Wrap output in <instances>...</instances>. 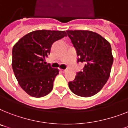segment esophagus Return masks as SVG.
<instances>
[{
    "instance_id": "1",
    "label": "esophagus",
    "mask_w": 128,
    "mask_h": 128,
    "mask_svg": "<svg viewBox=\"0 0 128 128\" xmlns=\"http://www.w3.org/2000/svg\"><path fill=\"white\" fill-rule=\"evenodd\" d=\"M61 70V71H62V72H65L66 71V69H61V70Z\"/></svg>"
}]
</instances>
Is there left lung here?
Segmentation results:
<instances>
[{"label": "left lung", "instance_id": "1", "mask_svg": "<svg viewBox=\"0 0 128 128\" xmlns=\"http://www.w3.org/2000/svg\"><path fill=\"white\" fill-rule=\"evenodd\" d=\"M75 48L78 62L84 63L68 86L74 94L89 98L98 94L108 80L113 63L110 44L99 34L90 30H66Z\"/></svg>", "mask_w": 128, "mask_h": 128}]
</instances>
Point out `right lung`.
<instances>
[{
	"label": "right lung",
	"mask_w": 128,
	"mask_h": 128,
	"mask_svg": "<svg viewBox=\"0 0 128 128\" xmlns=\"http://www.w3.org/2000/svg\"><path fill=\"white\" fill-rule=\"evenodd\" d=\"M65 30H37L20 38L12 49V68L22 89L34 98L51 92L58 68L46 65L52 44L66 36Z\"/></svg>",
	"instance_id": "add662e5"
}]
</instances>
